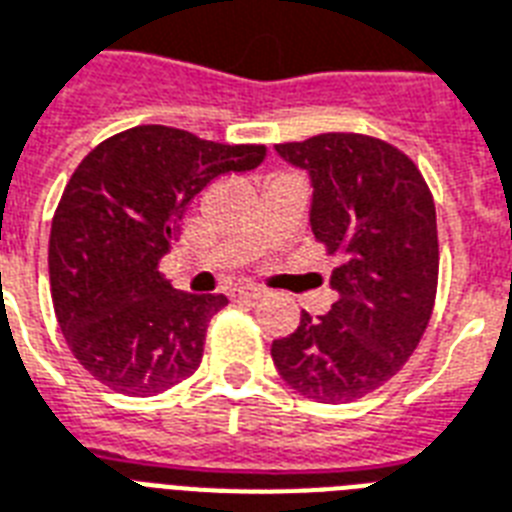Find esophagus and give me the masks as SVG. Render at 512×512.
<instances>
[{
    "label": "esophagus",
    "mask_w": 512,
    "mask_h": 512,
    "mask_svg": "<svg viewBox=\"0 0 512 512\" xmlns=\"http://www.w3.org/2000/svg\"><path fill=\"white\" fill-rule=\"evenodd\" d=\"M261 293H264V288H259V285H240L237 288V299H259Z\"/></svg>",
    "instance_id": "34e87169"
}]
</instances>
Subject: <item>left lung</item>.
Returning <instances> with one entry per match:
<instances>
[{"instance_id":"1","label":"left lung","mask_w":512,"mask_h":512,"mask_svg":"<svg viewBox=\"0 0 512 512\" xmlns=\"http://www.w3.org/2000/svg\"><path fill=\"white\" fill-rule=\"evenodd\" d=\"M312 181L310 224L342 264L331 275L328 315L301 312L299 328L272 342L293 390L318 403H350L417 350L438 291V227L425 178L406 154L360 133H320L277 144Z\"/></svg>"}]
</instances>
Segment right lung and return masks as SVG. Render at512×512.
I'll return each instance as SVG.
<instances>
[{"mask_svg":"<svg viewBox=\"0 0 512 512\" xmlns=\"http://www.w3.org/2000/svg\"><path fill=\"white\" fill-rule=\"evenodd\" d=\"M267 146L216 144L138 125L98 144L71 173L50 229L58 326L87 374L146 398L197 371L224 293L176 291L160 259L186 205L227 173L261 165Z\"/></svg>","mask_w":512,"mask_h":512,"instance_id":"right-lung-1","label":"right lung"}]
</instances>
